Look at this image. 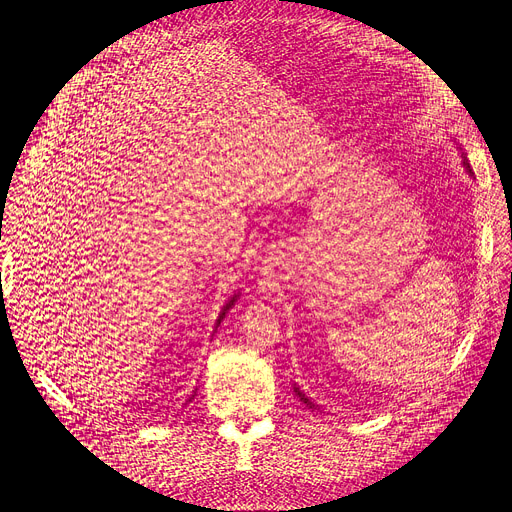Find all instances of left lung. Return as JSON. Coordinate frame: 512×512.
Listing matches in <instances>:
<instances>
[{
    "label": "left lung",
    "instance_id": "left-lung-1",
    "mask_svg": "<svg viewBox=\"0 0 512 512\" xmlns=\"http://www.w3.org/2000/svg\"><path fill=\"white\" fill-rule=\"evenodd\" d=\"M464 166H466V168L470 170V166H468V163H466V161H464ZM296 393H298V397H300V399H302V401H304L306 405H309V407H313V405H311V401H309V399H306V397H304V395H302V393L298 391V388H296Z\"/></svg>",
    "mask_w": 512,
    "mask_h": 512
}]
</instances>
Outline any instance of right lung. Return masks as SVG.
I'll use <instances>...</instances> for the list:
<instances>
[{"mask_svg":"<svg viewBox=\"0 0 512 512\" xmlns=\"http://www.w3.org/2000/svg\"><path fill=\"white\" fill-rule=\"evenodd\" d=\"M235 300H237V296H235V298H233V300H231V302H229L227 306H224V309H222V313H220V317H218V323L222 321V317H224V315H227V311L231 309V306H233V302H235Z\"/></svg>","mask_w":512,"mask_h":512,"instance_id":"right-lung-1","label":"right lung"}]
</instances>
